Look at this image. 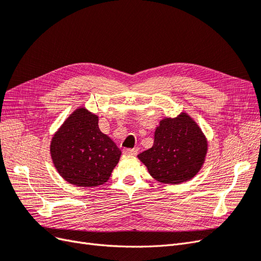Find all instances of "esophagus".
Listing matches in <instances>:
<instances>
[{
	"mask_svg": "<svg viewBox=\"0 0 261 261\" xmlns=\"http://www.w3.org/2000/svg\"><path fill=\"white\" fill-rule=\"evenodd\" d=\"M123 153L127 154V155H136L137 151L135 149H130V148H124L123 149Z\"/></svg>",
	"mask_w": 261,
	"mask_h": 261,
	"instance_id": "1",
	"label": "esophagus"
}]
</instances>
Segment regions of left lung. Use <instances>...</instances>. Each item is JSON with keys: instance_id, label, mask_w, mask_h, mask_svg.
<instances>
[{"instance_id": "1", "label": "left lung", "mask_w": 261, "mask_h": 261, "mask_svg": "<svg viewBox=\"0 0 261 261\" xmlns=\"http://www.w3.org/2000/svg\"><path fill=\"white\" fill-rule=\"evenodd\" d=\"M207 139L186 113L164 118L154 132L153 146L138 154L156 180L178 184L193 178L204 161Z\"/></svg>"}]
</instances>
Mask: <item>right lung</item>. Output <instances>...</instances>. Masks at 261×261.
Here are the masks:
<instances>
[{
    "instance_id": "right-lung-1",
    "label": "right lung",
    "mask_w": 261,
    "mask_h": 261,
    "mask_svg": "<svg viewBox=\"0 0 261 261\" xmlns=\"http://www.w3.org/2000/svg\"><path fill=\"white\" fill-rule=\"evenodd\" d=\"M55 169L69 184L93 187L105 184L121 156V150L99 129L98 116L77 109L51 141Z\"/></svg>"
}]
</instances>
